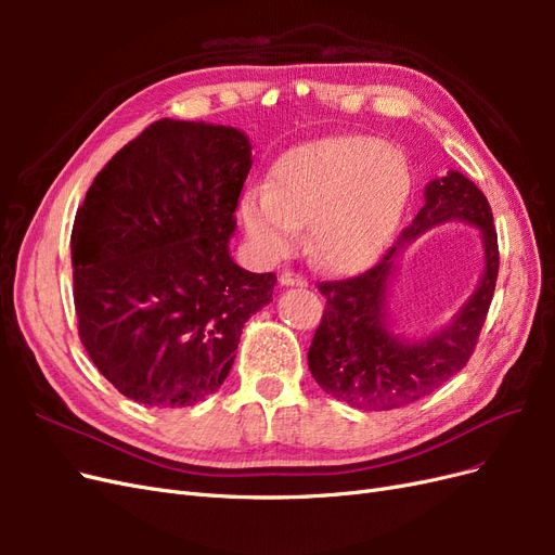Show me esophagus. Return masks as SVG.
Returning a JSON list of instances; mask_svg holds the SVG:
<instances>
[{"label":"esophagus","mask_w":555,"mask_h":555,"mask_svg":"<svg viewBox=\"0 0 555 555\" xmlns=\"http://www.w3.org/2000/svg\"><path fill=\"white\" fill-rule=\"evenodd\" d=\"M280 284H282V287H308V280L304 275H298V273L284 271L280 275Z\"/></svg>","instance_id":"esophagus-1"}]
</instances>
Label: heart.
I'll list each match as a JSON object with an SVG mask.
<instances>
[{
	"mask_svg": "<svg viewBox=\"0 0 555 555\" xmlns=\"http://www.w3.org/2000/svg\"><path fill=\"white\" fill-rule=\"evenodd\" d=\"M410 196L408 162L373 137H331L282 155L241 198L247 238L268 261L289 257L310 227V257L333 273L377 259Z\"/></svg>",
	"mask_w": 555,
	"mask_h": 555,
	"instance_id": "heart-1",
	"label": "heart"
}]
</instances>
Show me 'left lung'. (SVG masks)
Masks as SVG:
<instances>
[{
    "label": "left lung",
    "instance_id": "left-lung-1",
    "mask_svg": "<svg viewBox=\"0 0 555 555\" xmlns=\"http://www.w3.org/2000/svg\"><path fill=\"white\" fill-rule=\"evenodd\" d=\"M424 206L393 247L365 273L322 282L326 310L308 351V365L322 389L357 410H396L440 389L469 361L489 314L498 280V233L489 201L459 171L426 184ZM463 221L482 233L485 273L476 294L449 327L414 341L390 331L388 284L399 251L422 232Z\"/></svg>",
    "mask_w": 555,
    "mask_h": 555
}]
</instances>
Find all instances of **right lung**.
I'll return each instance as SVG.
<instances>
[{"label": "right lung", "instance_id": "right-lung-1", "mask_svg": "<svg viewBox=\"0 0 555 555\" xmlns=\"http://www.w3.org/2000/svg\"><path fill=\"white\" fill-rule=\"evenodd\" d=\"M251 169L241 129L164 120L96 173L72 231L78 335L117 391L190 408L227 379L275 273L229 255Z\"/></svg>", "mask_w": 555, "mask_h": 555}]
</instances>
